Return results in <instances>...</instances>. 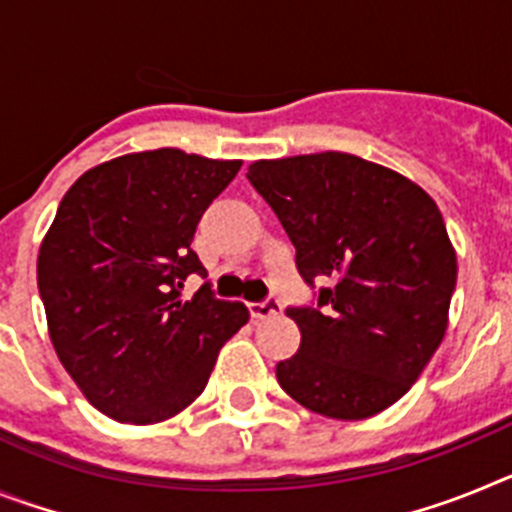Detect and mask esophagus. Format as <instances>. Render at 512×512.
<instances>
[{"label": "esophagus", "instance_id": "34e87169", "mask_svg": "<svg viewBox=\"0 0 512 512\" xmlns=\"http://www.w3.org/2000/svg\"><path fill=\"white\" fill-rule=\"evenodd\" d=\"M251 315L253 318H271V315H279L282 312V302L279 297H266L261 302H251Z\"/></svg>", "mask_w": 512, "mask_h": 512}]
</instances>
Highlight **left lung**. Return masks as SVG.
<instances>
[{"label":"left lung","instance_id":"obj_1","mask_svg":"<svg viewBox=\"0 0 512 512\" xmlns=\"http://www.w3.org/2000/svg\"><path fill=\"white\" fill-rule=\"evenodd\" d=\"M246 176L315 289L310 305L287 307L302 341L277 364V382L325 418L382 413L446 333L456 253L436 202L405 176L338 151L256 161Z\"/></svg>","mask_w":512,"mask_h":512}]
</instances>
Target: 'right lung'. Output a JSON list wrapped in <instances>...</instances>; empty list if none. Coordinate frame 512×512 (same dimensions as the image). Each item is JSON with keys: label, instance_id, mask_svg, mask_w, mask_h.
I'll return each mask as SVG.
<instances>
[{"label": "right lung", "instance_id": "1", "mask_svg": "<svg viewBox=\"0 0 512 512\" xmlns=\"http://www.w3.org/2000/svg\"><path fill=\"white\" fill-rule=\"evenodd\" d=\"M241 169L176 148L97 166L66 192L38 256L58 359L99 413L148 425L205 390L217 351L248 323L243 302L205 282L192 248L200 217Z\"/></svg>", "mask_w": 512, "mask_h": 512}]
</instances>
